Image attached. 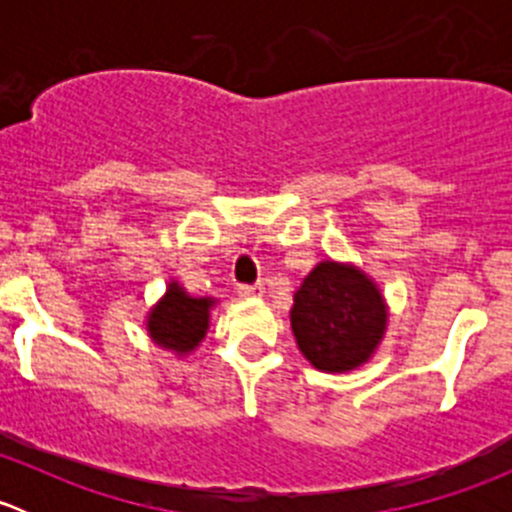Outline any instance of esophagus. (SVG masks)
Instances as JSON below:
<instances>
[{"mask_svg": "<svg viewBox=\"0 0 512 512\" xmlns=\"http://www.w3.org/2000/svg\"><path fill=\"white\" fill-rule=\"evenodd\" d=\"M240 297H262L265 294V287L262 285H240L237 287Z\"/></svg>", "mask_w": 512, "mask_h": 512, "instance_id": "obj_1", "label": "esophagus"}]
</instances>
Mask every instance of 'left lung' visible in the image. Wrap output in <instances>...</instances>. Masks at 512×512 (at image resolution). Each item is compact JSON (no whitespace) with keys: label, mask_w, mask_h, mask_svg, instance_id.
<instances>
[{"label":"left lung","mask_w":512,"mask_h":512,"mask_svg":"<svg viewBox=\"0 0 512 512\" xmlns=\"http://www.w3.org/2000/svg\"><path fill=\"white\" fill-rule=\"evenodd\" d=\"M386 304L352 265L319 262L294 294L292 332L299 352L322 371H352L379 347Z\"/></svg>","instance_id":"left-lung-1"}]
</instances>
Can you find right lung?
I'll use <instances>...</instances> for the list:
<instances>
[{
  "instance_id": "1",
  "label": "right lung",
  "mask_w": 512,
  "mask_h": 512,
  "mask_svg": "<svg viewBox=\"0 0 512 512\" xmlns=\"http://www.w3.org/2000/svg\"><path fill=\"white\" fill-rule=\"evenodd\" d=\"M213 299L190 297L183 287H168L165 297L151 309L148 317V334L156 339V344L165 349H173L178 354H188L203 342L208 332V319Z\"/></svg>"
}]
</instances>
